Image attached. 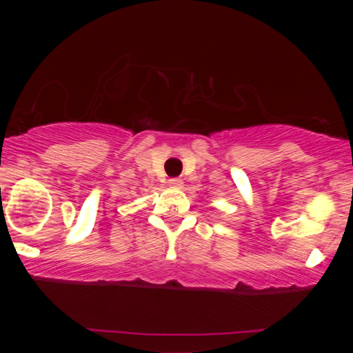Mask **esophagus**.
I'll use <instances>...</instances> for the list:
<instances>
[{"instance_id":"obj_1","label":"esophagus","mask_w":353,"mask_h":353,"mask_svg":"<svg viewBox=\"0 0 353 353\" xmlns=\"http://www.w3.org/2000/svg\"><path fill=\"white\" fill-rule=\"evenodd\" d=\"M168 185H170L172 188H175V190H178V188L183 186V181L180 180V178H170V180H168Z\"/></svg>"}]
</instances>
